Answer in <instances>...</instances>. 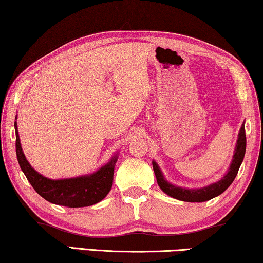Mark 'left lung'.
<instances>
[{"mask_svg":"<svg viewBox=\"0 0 263 263\" xmlns=\"http://www.w3.org/2000/svg\"><path fill=\"white\" fill-rule=\"evenodd\" d=\"M246 153V130H245V123H242L239 136H237L235 151H234L233 160L230 163V167L226 175L222 177L221 180L217 181L215 183H212L203 188H197V189H187L182 187H177L169 183L167 180L164 179L162 172L155 161H153V169H154L157 184L162 189L167 195L174 197V199L185 201V202H204L208 200H212L213 197L219 196L220 194L223 193L230 184L233 183L234 179L237 175L240 165L243 161Z\"/></svg>","mask_w":263,"mask_h":263,"instance_id":"1","label":"left lung"}]
</instances>
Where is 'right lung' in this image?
Returning <instances> with one entry per match:
<instances>
[{"label": "right lung", "mask_w": 263, "mask_h": 263, "mask_svg": "<svg viewBox=\"0 0 263 263\" xmlns=\"http://www.w3.org/2000/svg\"><path fill=\"white\" fill-rule=\"evenodd\" d=\"M15 132L16 155H17L20 167L36 193L41 195L44 200L69 208L88 207V205H92L102 201L110 192L118 154L112 156L111 160L103 167H101L99 171L89 175L51 180L39 174L27 161L22 152L16 122Z\"/></svg>", "instance_id": "add662e5"}]
</instances>
